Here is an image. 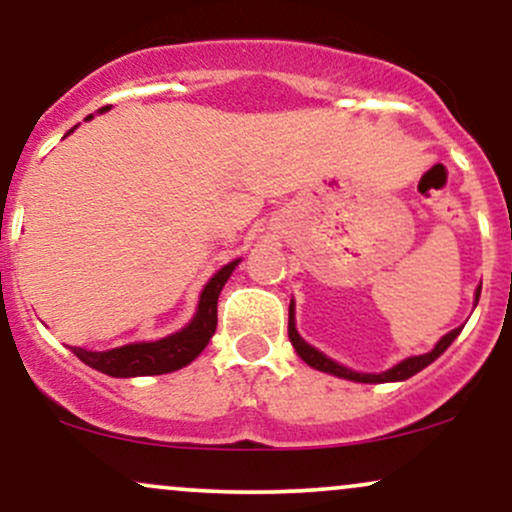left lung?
Returning <instances> with one entry per match:
<instances>
[{"mask_svg":"<svg viewBox=\"0 0 512 512\" xmlns=\"http://www.w3.org/2000/svg\"><path fill=\"white\" fill-rule=\"evenodd\" d=\"M479 293H481V284L477 289V301H479ZM462 332V327H457V330H452L445 334L440 342L433 346L428 354H421V356H411V358H404L402 363H397V366H392L390 370H385V373H356V370H349L344 366H339V363H334L332 358H327L325 354H320V351L313 349L310 344H305L301 339V334L296 332V317H293V303L289 305V339L293 344V349H296V354L303 358L308 366H313L317 370H322V373H332L337 375V378H346V380H356V383H395V380H407L411 375H416L419 370H424L428 363H433L436 358L443 354L448 346L455 342L457 334Z\"/></svg>","mask_w":512,"mask_h":512,"instance_id":"8db88e82","label":"left lung"}]
</instances>
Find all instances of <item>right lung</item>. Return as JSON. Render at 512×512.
<instances>
[{
  "instance_id": "obj_1",
  "label": "right lung",
  "mask_w": 512,
  "mask_h": 512,
  "mask_svg": "<svg viewBox=\"0 0 512 512\" xmlns=\"http://www.w3.org/2000/svg\"><path fill=\"white\" fill-rule=\"evenodd\" d=\"M93 117V115H88ZM74 132V129H69ZM236 262L226 264L219 272L209 279V284L204 286L202 296H199L197 315L192 317V322L187 327H182L180 332L170 334L166 339H158V342H139V344H127L117 346L110 351H86L81 346H69L76 358L86 363V366L101 370L105 375H113V378H134V375H161L170 373V370H178L187 363H192L202 354L204 346L209 344V339L216 332V303H219V293L223 284L228 281V276L236 269Z\"/></svg>"
}]
</instances>
